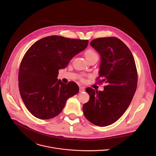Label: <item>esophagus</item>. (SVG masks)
Wrapping results in <instances>:
<instances>
[{
  "label": "esophagus",
  "mask_w": 156,
  "mask_h": 156,
  "mask_svg": "<svg viewBox=\"0 0 156 156\" xmlns=\"http://www.w3.org/2000/svg\"><path fill=\"white\" fill-rule=\"evenodd\" d=\"M85 91L84 90V87H80V93H82V92H84Z\"/></svg>",
  "instance_id": "obj_1"
}]
</instances>
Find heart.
I'll return each mask as SVG.
<instances>
[{
  "mask_svg": "<svg viewBox=\"0 0 156 156\" xmlns=\"http://www.w3.org/2000/svg\"><path fill=\"white\" fill-rule=\"evenodd\" d=\"M84 55H85L86 58L87 59V60H90V59H91V58H92L94 57H97L98 54L93 49H89L86 50V52H84Z\"/></svg>",
  "mask_w": 156,
  "mask_h": 156,
  "instance_id": "b5f03b06",
  "label": "heart"
}]
</instances>
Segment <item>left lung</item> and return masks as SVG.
Masks as SVG:
<instances>
[{
  "label": "left lung",
  "instance_id": "obj_1",
  "mask_svg": "<svg viewBox=\"0 0 156 156\" xmlns=\"http://www.w3.org/2000/svg\"><path fill=\"white\" fill-rule=\"evenodd\" d=\"M90 44L101 56L98 78L106 85L102 91L86 89L90 100L83 106V114L95 125L105 126L117 121L130 104L137 87V70L131 52L119 38L99 37Z\"/></svg>",
  "mask_w": 156,
  "mask_h": 156
}]
</instances>
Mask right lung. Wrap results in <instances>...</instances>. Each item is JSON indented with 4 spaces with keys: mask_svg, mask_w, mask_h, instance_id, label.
<instances>
[{
    "mask_svg": "<svg viewBox=\"0 0 156 156\" xmlns=\"http://www.w3.org/2000/svg\"><path fill=\"white\" fill-rule=\"evenodd\" d=\"M87 40L59 36L44 37L30 48L21 60L18 73L20 93L35 117L46 120L58 115L67 99L79 92L76 83L57 79L72 58L84 51Z\"/></svg>",
    "mask_w": 156,
    "mask_h": 156,
    "instance_id": "1",
    "label": "right lung"
}]
</instances>
